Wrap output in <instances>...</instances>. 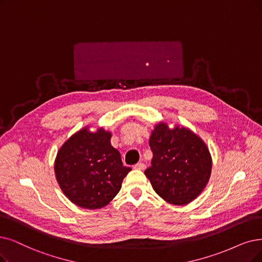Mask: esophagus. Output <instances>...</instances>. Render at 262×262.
<instances>
[{"label": "esophagus", "instance_id": "esophagus-1", "mask_svg": "<svg viewBox=\"0 0 262 262\" xmlns=\"http://www.w3.org/2000/svg\"><path fill=\"white\" fill-rule=\"evenodd\" d=\"M134 169L135 170H140V171H143V170H145V167H146V165L143 163V162H139V163H137V164H134Z\"/></svg>", "mask_w": 262, "mask_h": 262}]
</instances>
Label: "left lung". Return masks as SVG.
<instances>
[{
	"label": "left lung",
	"instance_id": "8db88e82",
	"mask_svg": "<svg viewBox=\"0 0 262 262\" xmlns=\"http://www.w3.org/2000/svg\"><path fill=\"white\" fill-rule=\"evenodd\" d=\"M151 165L144 172L154 190L175 205L191 202L210 179L212 159L204 142L186 128L156 125L149 139Z\"/></svg>",
	"mask_w": 262,
	"mask_h": 262
}]
</instances>
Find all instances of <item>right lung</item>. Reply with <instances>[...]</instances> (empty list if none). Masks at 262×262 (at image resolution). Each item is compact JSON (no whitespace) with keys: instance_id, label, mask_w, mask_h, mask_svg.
Instances as JSON below:
<instances>
[{"instance_id":"1","label":"right lung","mask_w":262,"mask_h":262,"mask_svg":"<svg viewBox=\"0 0 262 262\" xmlns=\"http://www.w3.org/2000/svg\"><path fill=\"white\" fill-rule=\"evenodd\" d=\"M130 171L111 145V133L103 129L75 133L60 148L55 162L62 191L73 203L89 210L107 205Z\"/></svg>"}]
</instances>
